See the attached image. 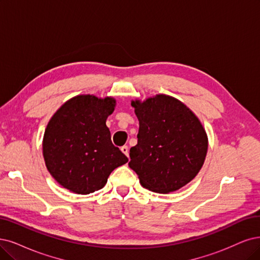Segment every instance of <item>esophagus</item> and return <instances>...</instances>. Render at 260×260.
I'll return each instance as SVG.
<instances>
[{"label": "esophagus", "mask_w": 260, "mask_h": 260, "mask_svg": "<svg viewBox=\"0 0 260 260\" xmlns=\"http://www.w3.org/2000/svg\"><path fill=\"white\" fill-rule=\"evenodd\" d=\"M121 151L124 153L125 155L128 156V147H127V146H123V147H121Z\"/></svg>", "instance_id": "obj_1"}]
</instances>
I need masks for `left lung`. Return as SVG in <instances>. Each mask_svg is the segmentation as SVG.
<instances>
[{
    "label": "left lung",
    "instance_id": "1",
    "mask_svg": "<svg viewBox=\"0 0 260 260\" xmlns=\"http://www.w3.org/2000/svg\"><path fill=\"white\" fill-rule=\"evenodd\" d=\"M139 120L138 141L128 166L140 183L167 194L186 185L204 165L208 138L203 125L184 104L167 95L132 102Z\"/></svg>",
    "mask_w": 260,
    "mask_h": 260
}]
</instances>
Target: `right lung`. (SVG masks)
Listing matches in <instances>:
<instances>
[{"instance_id": "add662e5", "label": "right lung", "mask_w": 260, "mask_h": 260, "mask_svg": "<svg viewBox=\"0 0 260 260\" xmlns=\"http://www.w3.org/2000/svg\"><path fill=\"white\" fill-rule=\"evenodd\" d=\"M115 101L79 95L66 102L47 125L43 152L47 169L63 187L90 194L128 158L113 146L106 120Z\"/></svg>"}]
</instances>
